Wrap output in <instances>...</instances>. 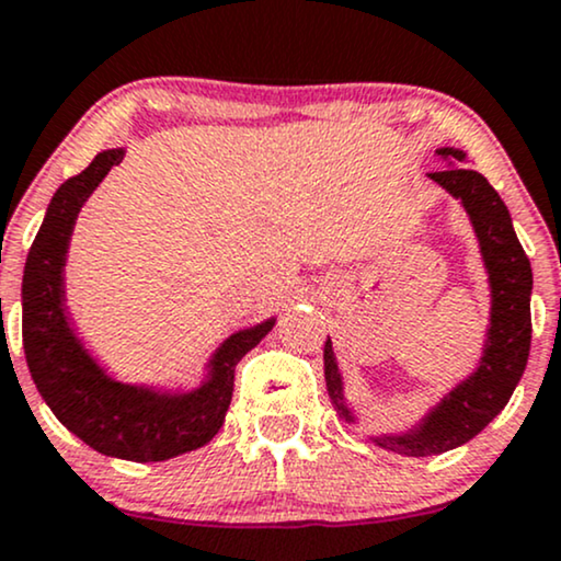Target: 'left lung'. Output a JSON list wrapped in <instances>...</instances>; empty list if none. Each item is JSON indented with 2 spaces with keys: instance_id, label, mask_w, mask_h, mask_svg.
<instances>
[{
  "instance_id": "left-lung-1",
  "label": "left lung",
  "mask_w": 561,
  "mask_h": 561,
  "mask_svg": "<svg viewBox=\"0 0 561 561\" xmlns=\"http://www.w3.org/2000/svg\"><path fill=\"white\" fill-rule=\"evenodd\" d=\"M436 153L447 161V167L442 172H431V180L465 206L473 221L478 245H481L491 287V327L476 374L457 383L415 428L394 436H374L379 447L408 457L442 455L481 434L502 413L517 381L523 379L533 332V272L512 227L507 206L483 174L460 167L465 161L462 151L438 148ZM323 376H327V389L336 413L347 423H355L353 410L347 408L345 394H342V374L336 366L332 340L323 345Z\"/></svg>"
}]
</instances>
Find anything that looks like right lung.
Here are the masks:
<instances>
[{"label": "right lung", "mask_w": 561, "mask_h": 561, "mask_svg": "<svg viewBox=\"0 0 561 561\" xmlns=\"http://www.w3.org/2000/svg\"><path fill=\"white\" fill-rule=\"evenodd\" d=\"M123 157V148L101 151L54 193L25 261L23 350L33 383L67 431L101 455L161 462L204 447L216 436L232 402L234 366L272 332L274 319L225 340L208 363V379L193 391L170 394L104 374L67 321L62 268L78 211Z\"/></svg>", "instance_id": "add662e5"}]
</instances>
